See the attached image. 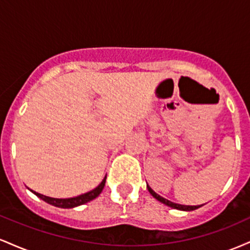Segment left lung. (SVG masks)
<instances>
[{
    "instance_id": "8db88e82",
    "label": "left lung",
    "mask_w": 250,
    "mask_h": 250,
    "mask_svg": "<svg viewBox=\"0 0 250 250\" xmlns=\"http://www.w3.org/2000/svg\"><path fill=\"white\" fill-rule=\"evenodd\" d=\"M147 188H148L149 193H150L151 195H153V196L155 197V199H156L157 201H160V202H162L163 205L168 206V207H171V208H174V209H179V210H186V211H189V210H195V209H197V208H200V207H201V206H185V205H179V203H174V202H171V201H169V200H167V199H165V197L160 196L159 194L155 193V191L153 190V189H151L150 187H149L148 185H147Z\"/></svg>"
}]
</instances>
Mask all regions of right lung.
Returning <instances> with one entry per match:
<instances>
[{
  "label": "right lung",
  "instance_id": "1",
  "mask_svg": "<svg viewBox=\"0 0 250 250\" xmlns=\"http://www.w3.org/2000/svg\"><path fill=\"white\" fill-rule=\"evenodd\" d=\"M105 179H107V176H104V179L102 180V182L100 183V185L97 186L95 189H93V190L88 191V193H85V194L79 195V196L70 197V199H54V197L45 196V195L36 193V191H34V190H31V191H33V193L35 194L37 197H40V199L44 201V202L49 203V205H51V206H55V207H59V208H74V207H77V206L84 205V203L89 202V201L96 199V197L101 194L103 188H104Z\"/></svg>",
  "mask_w": 250,
  "mask_h": 250
}]
</instances>
